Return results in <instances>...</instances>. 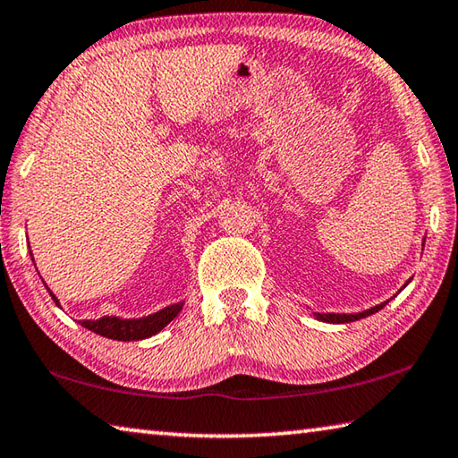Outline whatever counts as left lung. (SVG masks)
Segmentation results:
<instances>
[{
    "mask_svg": "<svg viewBox=\"0 0 458 458\" xmlns=\"http://www.w3.org/2000/svg\"><path fill=\"white\" fill-rule=\"evenodd\" d=\"M384 306H386V301L380 303V306L362 311V314H316V318L322 319V322H330V324H348V322H356V319H362L366 316H372V314H376V311H380Z\"/></svg>",
    "mask_w": 458,
    "mask_h": 458,
    "instance_id": "obj_1",
    "label": "left lung"
}]
</instances>
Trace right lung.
Segmentation results:
<instances>
[{"mask_svg": "<svg viewBox=\"0 0 458 458\" xmlns=\"http://www.w3.org/2000/svg\"><path fill=\"white\" fill-rule=\"evenodd\" d=\"M50 295L55 301V306H58V298H55L52 292H50ZM181 310H182V301L160 310V311H157V314L147 316V318H139V319H120V318L106 316L100 319H84V322H80V324L88 327V330L94 334L104 335V338L118 340V342H132V340L150 338V335L158 334L166 324L173 322Z\"/></svg>", "mask_w": 458, "mask_h": 458, "instance_id": "obj_1", "label": "right lung"}]
</instances>
